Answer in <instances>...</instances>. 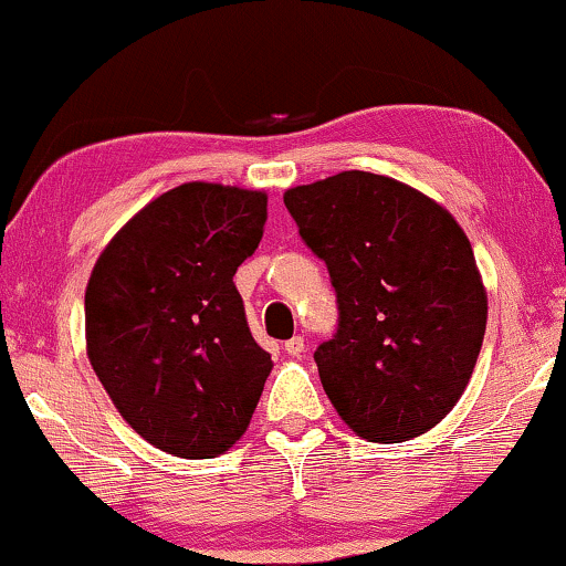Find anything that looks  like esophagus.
I'll list each match as a JSON object with an SVG mask.
<instances>
[{"mask_svg": "<svg viewBox=\"0 0 566 566\" xmlns=\"http://www.w3.org/2000/svg\"><path fill=\"white\" fill-rule=\"evenodd\" d=\"M284 350H287V356H301V353L305 350V343L303 337H292L284 343Z\"/></svg>", "mask_w": 566, "mask_h": 566, "instance_id": "esophagus-1", "label": "esophagus"}]
</instances>
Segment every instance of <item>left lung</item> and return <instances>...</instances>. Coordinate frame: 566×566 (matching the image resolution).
<instances>
[{"label": "left lung", "mask_w": 566, "mask_h": 566, "mask_svg": "<svg viewBox=\"0 0 566 566\" xmlns=\"http://www.w3.org/2000/svg\"><path fill=\"white\" fill-rule=\"evenodd\" d=\"M301 240L337 295V329L313 353L345 424L371 442L432 430L478 364L488 297L472 244L438 202L366 171L287 189Z\"/></svg>", "instance_id": "left-lung-1"}]
</instances>
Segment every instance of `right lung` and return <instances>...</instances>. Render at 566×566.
Returning a JSON list of instances; mask_svg holds the SVG:
<instances>
[{
    "mask_svg": "<svg viewBox=\"0 0 566 566\" xmlns=\"http://www.w3.org/2000/svg\"><path fill=\"white\" fill-rule=\"evenodd\" d=\"M265 195L181 184L126 223L86 287V350L115 408L160 451L213 459L248 430L271 356L237 269L258 250Z\"/></svg>",
    "mask_w": 566,
    "mask_h": 566,
    "instance_id": "add662e5",
    "label": "right lung"
}]
</instances>
